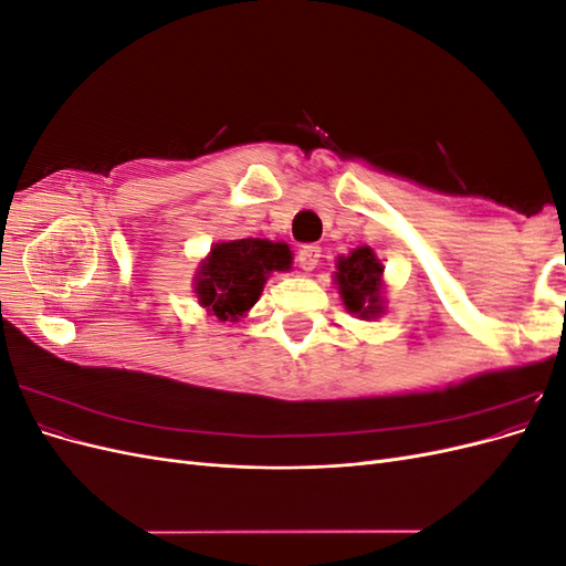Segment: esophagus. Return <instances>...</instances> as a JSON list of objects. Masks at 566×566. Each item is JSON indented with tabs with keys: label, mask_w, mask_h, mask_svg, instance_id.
Masks as SVG:
<instances>
[{
	"label": "esophagus",
	"mask_w": 566,
	"mask_h": 566,
	"mask_svg": "<svg viewBox=\"0 0 566 566\" xmlns=\"http://www.w3.org/2000/svg\"><path fill=\"white\" fill-rule=\"evenodd\" d=\"M318 256H321V248L318 245H304L297 252V262L304 271H314L318 264Z\"/></svg>",
	"instance_id": "1"
}]
</instances>
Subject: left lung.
Listing matches in <instances>:
<instances>
[{
  "instance_id": "left-lung-1",
  "label": "left lung",
  "mask_w": 566,
  "mask_h": 566,
  "mask_svg": "<svg viewBox=\"0 0 566 566\" xmlns=\"http://www.w3.org/2000/svg\"><path fill=\"white\" fill-rule=\"evenodd\" d=\"M380 276L382 264L375 260L370 248H358L349 256H339L335 279L342 302L352 314H358L361 318L380 316Z\"/></svg>"
}]
</instances>
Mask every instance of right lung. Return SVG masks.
Wrapping results in <instances>:
<instances>
[{
	"instance_id": "1",
	"label": "right lung",
	"mask_w": 566,
	"mask_h": 566,
	"mask_svg": "<svg viewBox=\"0 0 566 566\" xmlns=\"http://www.w3.org/2000/svg\"><path fill=\"white\" fill-rule=\"evenodd\" d=\"M293 254L285 243L262 238L219 243L202 262L196 279L200 304L219 321H238L260 300L271 271H285Z\"/></svg>"
}]
</instances>
